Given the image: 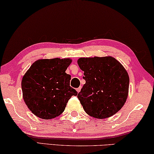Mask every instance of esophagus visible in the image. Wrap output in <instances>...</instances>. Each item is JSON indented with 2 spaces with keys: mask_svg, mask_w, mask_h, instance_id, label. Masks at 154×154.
I'll return each instance as SVG.
<instances>
[{
  "mask_svg": "<svg viewBox=\"0 0 154 154\" xmlns=\"http://www.w3.org/2000/svg\"><path fill=\"white\" fill-rule=\"evenodd\" d=\"M76 90H77V92H78V93H79V92L81 91V88H78L76 89Z\"/></svg>",
  "mask_w": 154,
  "mask_h": 154,
  "instance_id": "1",
  "label": "esophagus"
}]
</instances>
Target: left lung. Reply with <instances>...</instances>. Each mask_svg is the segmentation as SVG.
Wrapping results in <instances>:
<instances>
[{
  "mask_svg": "<svg viewBox=\"0 0 154 154\" xmlns=\"http://www.w3.org/2000/svg\"><path fill=\"white\" fill-rule=\"evenodd\" d=\"M77 63L86 80L77 95L85 112L100 119L113 116L128 97L130 78L125 68L111 56L80 57Z\"/></svg>",
  "mask_w": 154,
  "mask_h": 154,
  "instance_id": "left-lung-1",
  "label": "left lung"
}]
</instances>
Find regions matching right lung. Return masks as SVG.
I'll use <instances>...</instances> for the list:
<instances>
[{"label":"right lung","mask_w":154,"mask_h":154,"mask_svg":"<svg viewBox=\"0 0 154 154\" xmlns=\"http://www.w3.org/2000/svg\"><path fill=\"white\" fill-rule=\"evenodd\" d=\"M72 60L41 59L31 66L21 82L23 99L28 108L42 119H54L64 111L68 100L77 95L66 73Z\"/></svg>","instance_id":"1"}]
</instances>
